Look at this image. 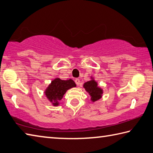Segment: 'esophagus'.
<instances>
[{
	"instance_id": "esophagus-1",
	"label": "esophagus",
	"mask_w": 153,
	"mask_h": 153,
	"mask_svg": "<svg viewBox=\"0 0 153 153\" xmlns=\"http://www.w3.org/2000/svg\"><path fill=\"white\" fill-rule=\"evenodd\" d=\"M75 82H76V85L77 86H79V85L80 84V80H79V79H75Z\"/></svg>"
}]
</instances>
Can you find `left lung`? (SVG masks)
<instances>
[{"instance_id": "left-lung-1", "label": "left lung", "mask_w": 153, "mask_h": 153, "mask_svg": "<svg viewBox=\"0 0 153 153\" xmlns=\"http://www.w3.org/2000/svg\"><path fill=\"white\" fill-rule=\"evenodd\" d=\"M90 80L83 83V88L90 95L91 101L95 102L102 97L103 94V89L101 87L98 85V83L95 80L94 77L91 76Z\"/></svg>"}]
</instances>
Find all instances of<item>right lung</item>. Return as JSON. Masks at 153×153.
Listing matches in <instances>:
<instances>
[{
	"label": "right lung",
	"mask_w": 153,
	"mask_h": 153,
	"mask_svg": "<svg viewBox=\"0 0 153 153\" xmlns=\"http://www.w3.org/2000/svg\"><path fill=\"white\" fill-rule=\"evenodd\" d=\"M75 87H76V85L72 79L62 80L56 77L45 89L44 94L52 105L56 107L59 105V101L68 89Z\"/></svg>",
	"instance_id": "obj_1"
}]
</instances>
